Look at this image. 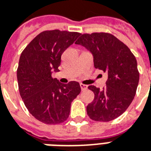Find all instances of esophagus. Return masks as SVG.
Instances as JSON below:
<instances>
[{
    "instance_id": "1",
    "label": "esophagus",
    "mask_w": 151,
    "mask_h": 151,
    "mask_svg": "<svg viewBox=\"0 0 151 151\" xmlns=\"http://www.w3.org/2000/svg\"><path fill=\"white\" fill-rule=\"evenodd\" d=\"M80 86H81V90L83 91V90H86L87 87H88V86H86V85L82 84V83H81V84H80Z\"/></svg>"
}]
</instances>
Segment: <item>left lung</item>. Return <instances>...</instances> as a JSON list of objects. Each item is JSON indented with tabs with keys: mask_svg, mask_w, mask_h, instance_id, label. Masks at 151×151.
<instances>
[{
	"mask_svg": "<svg viewBox=\"0 0 151 151\" xmlns=\"http://www.w3.org/2000/svg\"><path fill=\"white\" fill-rule=\"evenodd\" d=\"M76 44L89 50L94 67L108 75L106 86L102 90L94 86L88 87L94 93V99L87 106V114L97 122L115 119L127 110L136 93L139 73L135 57L110 33L81 34Z\"/></svg>",
	"mask_w": 151,
	"mask_h": 151,
	"instance_id": "1",
	"label": "left lung"
}]
</instances>
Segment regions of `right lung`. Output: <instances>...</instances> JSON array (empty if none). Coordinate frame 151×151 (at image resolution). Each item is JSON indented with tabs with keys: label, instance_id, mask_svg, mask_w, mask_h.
<instances>
[{
	"label": "right lung",
	"instance_id": "add662e5",
	"mask_svg": "<svg viewBox=\"0 0 151 151\" xmlns=\"http://www.w3.org/2000/svg\"><path fill=\"white\" fill-rule=\"evenodd\" d=\"M80 35L58 29L44 31L21 54L17 71L19 92L30 114L43 123L65 121L73 100L81 92L78 81L62 84L52 78L53 72L59 71L62 53Z\"/></svg>",
	"mask_w": 151,
	"mask_h": 151
}]
</instances>
